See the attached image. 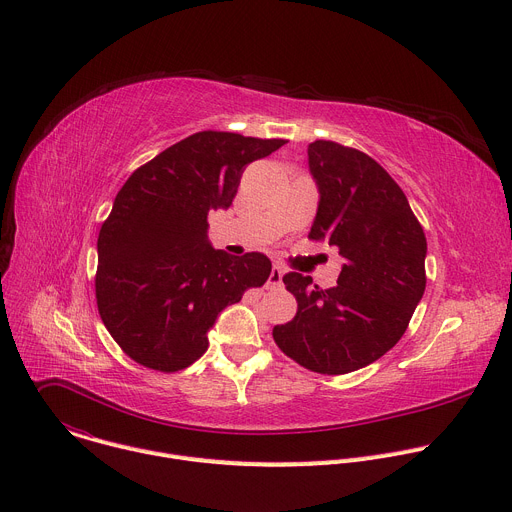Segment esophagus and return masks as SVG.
Returning a JSON list of instances; mask_svg holds the SVG:
<instances>
[{"label": "esophagus", "mask_w": 512, "mask_h": 512, "mask_svg": "<svg viewBox=\"0 0 512 512\" xmlns=\"http://www.w3.org/2000/svg\"><path fill=\"white\" fill-rule=\"evenodd\" d=\"M281 277H283V269L279 265H273L271 273H269V279H267V289L281 287Z\"/></svg>", "instance_id": "esophagus-1"}]
</instances>
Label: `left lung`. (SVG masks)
Listing matches in <instances>:
<instances>
[{
  "instance_id": "left-lung-1",
  "label": "left lung",
  "mask_w": 512,
  "mask_h": 512,
  "mask_svg": "<svg viewBox=\"0 0 512 512\" xmlns=\"http://www.w3.org/2000/svg\"><path fill=\"white\" fill-rule=\"evenodd\" d=\"M308 166L320 194L310 239L338 247L344 265L330 289L283 275L298 314L273 328V340L314 373L344 375L405 334L425 291L427 241L399 184L367 154L318 139Z\"/></svg>"
}]
</instances>
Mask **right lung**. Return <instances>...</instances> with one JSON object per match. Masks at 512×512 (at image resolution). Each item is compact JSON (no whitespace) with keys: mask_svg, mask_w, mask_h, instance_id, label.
Segmentation results:
<instances>
[{"mask_svg":"<svg viewBox=\"0 0 512 512\" xmlns=\"http://www.w3.org/2000/svg\"><path fill=\"white\" fill-rule=\"evenodd\" d=\"M285 139L200 131L137 168L117 192L101 227L95 277L101 320L127 356L174 373L208 348V330L271 261L214 249L208 212L229 208L247 164Z\"/></svg>","mask_w":512,"mask_h":512,"instance_id":"1","label":"right lung"}]
</instances>
